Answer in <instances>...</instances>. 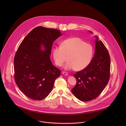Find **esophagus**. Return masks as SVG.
Returning <instances> with one entry per match:
<instances>
[{"instance_id":"1","label":"esophagus","mask_w":126,"mask_h":126,"mask_svg":"<svg viewBox=\"0 0 126 126\" xmlns=\"http://www.w3.org/2000/svg\"><path fill=\"white\" fill-rule=\"evenodd\" d=\"M62 74H64V75H66V76L68 75V73H67V72H66L63 71V72H62Z\"/></svg>"}]
</instances>
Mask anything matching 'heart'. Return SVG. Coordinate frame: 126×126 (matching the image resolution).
I'll return each instance as SVG.
<instances>
[{
  "instance_id": "1",
  "label": "heart",
  "mask_w": 126,
  "mask_h": 126,
  "mask_svg": "<svg viewBox=\"0 0 126 126\" xmlns=\"http://www.w3.org/2000/svg\"><path fill=\"white\" fill-rule=\"evenodd\" d=\"M94 54L93 46L78 37L70 38L64 40L61 46L53 49V55L56 64L62 66L68 60L65 66L66 69L81 71L91 63Z\"/></svg>"
}]
</instances>
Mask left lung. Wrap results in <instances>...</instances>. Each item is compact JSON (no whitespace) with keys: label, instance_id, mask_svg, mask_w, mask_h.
Segmentation results:
<instances>
[{"label":"left lung","instance_id":"obj_1","mask_svg":"<svg viewBox=\"0 0 126 126\" xmlns=\"http://www.w3.org/2000/svg\"><path fill=\"white\" fill-rule=\"evenodd\" d=\"M95 43V52L91 63L85 69L74 74L77 83L72 89V92L82 101H89L97 98L110 79L109 52L102 41H98L97 37Z\"/></svg>","mask_w":126,"mask_h":126}]
</instances>
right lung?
<instances>
[{"label": "right lung", "mask_w": 126, "mask_h": 126, "mask_svg": "<svg viewBox=\"0 0 126 126\" xmlns=\"http://www.w3.org/2000/svg\"><path fill=\"white\" fill-rule=\"evenodd\" d=\"M62 35L60 30L38 26L23 40L14 58V79L20 90L33 100H41L51 92L61 70L52 64L53 42ZM43 45L45 51L41 50Z\"/></svg>", "instance_id": "add662e5"}]
</instances>
